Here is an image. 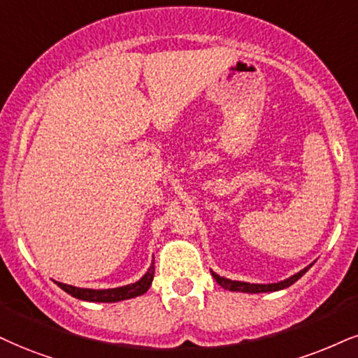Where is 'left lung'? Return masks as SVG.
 Listing matches in <instances>:
<instances>
[{
    "mask_svg": "<svg viewBox=\"0 0 358 358\" xmlns=\"http://www.w3.org/2000/svg\"><path fill=\"white\" fill-rule=\"evenodd\" d=\"M310 267V266H308ZM308 267L303 268L295 275L289 277V279L284 282H277V284H247V282H239V280H229L224 279V277H219L217 273L213 272V277L215 282L226 290H234V292H249V294H260V292H275V290H282L285 287H290L294 282H297L301 277L308 271Z\"/></svg>",
    "mask_w": 358,
    "mask_h": 358,
    "instance_id": "left-lung-1",
    "label": "left lung"
}]
</instances>
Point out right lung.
<instances>
[{
  "label": "right lung",
  "mask_w": 358,
  "mask_h": 358,
  "mask_svg": "<svg viewBox=\"0 0 358 358\" xmlns=\"http://www.w3.org/2000/svg\"><path fill=\"white\" fill-rule=\"evenodd\" d=\"M154 279V262L152 266L149 267V271L144 273V277L141 280L136 282V284L117 287V289H106V290H92V289H78V287L66 285L63 282H56L64 292H68L73 297L81 299V301L86 302H119L126 301V299L138 297V295H143L149 290V287L152 284Z\"/></svg>",
  "instance_id": "add662e5"
}]
</instances>
